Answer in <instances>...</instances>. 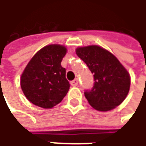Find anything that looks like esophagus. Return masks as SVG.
<instances>
[{
    "mask_svg": "<svg viewBox=\"0 0 146 146\" xmlns=\"http://www.w3.org/2000/svg\"><path fill=\"white\" fill-rule=\"evenodd\" d=\"M78 84V78H75L74 80L71 81V85L72 86H77Z\"/></svg>",
    "mask_w": 146,
    "mask_h": 146,
    "instance_id": "esophagus-1",
    "label": "esophagus"
}]
</instances>
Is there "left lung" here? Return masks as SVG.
I'll use <instances>...</instances> for the list:
<instances>
[{"instance_id":"left-lung-1","label":"left lung","mask_w":146,"mask_h":146,"mask_svg":"<svg viewBox=\"0 0 146 146\" xmlns=\"http://www.w3.org/2000/svg\"><path fill=\"white\" fill-rule=\"evenodd\" d=\"M76 54L93 73V87L84 91L90 105L101 111L119 106L129 91L130 78L116 56L98 45L79 47Z\"/></svg>"}]
</instances>
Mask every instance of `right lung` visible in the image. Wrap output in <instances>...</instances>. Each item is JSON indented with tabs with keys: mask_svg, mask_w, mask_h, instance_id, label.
Instances as JSON below:
<instances>
[{
	"mask_svg": "<svg viewBox=\"0 0 146 146\" xmlns=\"http://www.w3.org/2000/svg\"><path fill=\"white\" fill-rule=\"evenodd\" d=\"M66 53L65 46L50 44L32 57L21 76V88L29 102L51 108L62 101L70 87L61 66Z\"/></svg>",
	"mask_w": 146,
	"mask_h": 146,
	"instance_id": "obj_1",
	"label": "right lung"
}]
</instances>
